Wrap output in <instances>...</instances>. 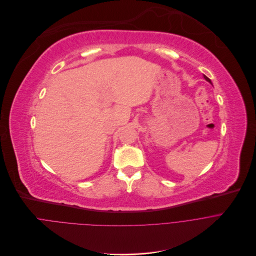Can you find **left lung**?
I'll list each match as a JSON object with an SVG mask.
<instances>
[{
  "label": "left lung",
  "instance_id": "1",
  "mask_svg": "<svg viewBox=\"0 0 256 256\" xmlns=\"http://www.w3.org/2000/svg\"><path fill=\"white\" fill-rule=\"evenodd\" d=\"M204 78H205V80H207V82H210V84H212V82H211V80H210V78H208V76H205V74H204Z\"/></svg>",
  "mask_w": 256,
  "mask_h": 256
}]
</instances>
